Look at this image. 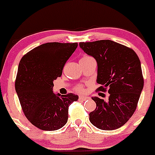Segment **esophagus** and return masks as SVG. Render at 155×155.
Here are the masks:
<instances>
[{"instance_id": "obj_1", "label": "esophagus", "mask_w": 155, "mask_h": 155, "mask_svg": "<svg viewBox=\"0 0 155 155\" xmlns=\"http://www.w3.org/2000/svg\"><path fill=\"white\" fill-rule=\"evenodd\" d=\"M89 97H87V96H82V95H80V96L79 97V100H81V101H86V100H87V99H89Z\"/></svg>"}]
</instances>
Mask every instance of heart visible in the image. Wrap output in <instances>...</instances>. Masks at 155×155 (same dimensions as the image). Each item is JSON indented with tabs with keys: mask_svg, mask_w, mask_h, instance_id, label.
<instances>
[{
	"mask_svg": "<svg viewBox=\"0 0 155 155\" xmlns=\"http://www.w3.org/2000/svg\"><path fill=\"white\" fill-rule=\"evenodd\" d=\"M91 58V57H89V56L85 55V56H83V57H82L81 59H86V58ZM76 91H82V86H81V85H79V86L76 87Z\"/></svg>",
	"mask_w": 155,
	"mask_h": 155,
	"instance_id": "obj_1",
	"label": "heart"
}]
</instances>
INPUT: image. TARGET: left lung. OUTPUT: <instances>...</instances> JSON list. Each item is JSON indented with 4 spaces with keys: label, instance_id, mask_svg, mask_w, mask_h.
<instances>
[{
    "label": "left lung",
    "instance_id": "1",
    "mask_svg": "<svg viewBox=\"0 0 155 155\" xmlns=\"http://www.w3.org/2000/svg\"><path fill=\"white\" fill-rule=\"evenodd\" d=\"M79 46L97 61V82L103 85L97 91H106L109 87L107 101L91 97L97 106L89 120L101 130L118 129L134 113L143 88L140 58L132 48L109 40L82 42Z\"/></svg>",
    "mask_w": 155,
    "mask_h": 155
}]
</instances>
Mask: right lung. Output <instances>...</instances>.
Listing matches in <instances>:
<instances>
[{
	"label": "right lung",
	"instance_id": "obj_1",
	"mask_svg": "<svg viewBox=\"0 0 155 155\" xmlns=\"http://www.w3.org/2000/svg\"><path fill=\"white\" fill-rule=\"evenodd\" d=\"M78 43H47L33 48L21 58L15 82V91L28 120L43 130H56L66 124L69 106L79 97L53 93V81Z\"/></svg>",
	"mask_w": 155,
	"mask_h": 155
}]
</instances>
